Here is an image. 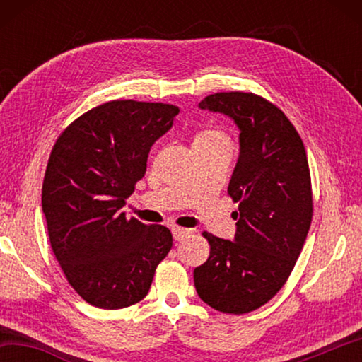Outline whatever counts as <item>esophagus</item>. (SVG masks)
<instances>
[{
	"instance_id": "34e87169",
	"label": "esophagus",
	"mask_w": 362,
	"mask_h": 362,
	"mask_svg": "<svg viewBox=\"0 0 362 362\" xmlns=\"http://www.w3.org/2000/svg\"><path fill=\"white\" fill-rule=\"evenodd\" d=\"M189 233H192V231H189L188 228H182V226H173V236H174L175 241L185 240Z\"/></svg>"
}]
</instances>
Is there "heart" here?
<instances>
[{
    "label": "heart",
    "mask_w": 362,
    "mask_h": 362,
    "mask_svg": "<svg viewBox=\"0 0 362 362\" xmlns=\"http://www.w3.org/2000/svg\"><path fill=\"white\" fill-rule=\"evenodd\" d=\"M222 144H228V139H226L225 134H222L217 129H203L193 137V145L216 146Z\"/></svg>",
    "instance_id": "obj_1"
}]
</instances>
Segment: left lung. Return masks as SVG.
<instances>
[{
    "mask_svg": "<svg viewBox=\"0 0 362 362\" xmlns=\"http://www.w3.org/2000/svg\"><path fill=\"white\" fill-rule=\"evenodd\" d=\"M199 108L230 116L241 131L228 185L240 212L235 241L203 233L211 254L194 268V287L214 310L250 313L276 296L302 252L313 217L308 159L292 122L260 95L217 93Z\"/></svg>",
    "mask_w": 362,
    "mask_h": 362,
    "instance_id": "obj_1",
    "label": "left lung"
}]
</instances>
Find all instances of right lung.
<instances>
[{"mask_svg":"<svg viewBox=\"0 0 362 362\" xmlns=\"http://www.w3.org/2000/svg\"><path fill=\"white\" fill-rule=\"evenodd\" d=\"M179 112L112 100L76 118L52 146L41 194L49 241L70 286L97 308L140 302L173 247L169 228L126 218L121 207Z\"/></svg>","mask_w":362,"mask_h":362,"instance_id":"add662e5","label":"right lung"}]
</instances>
